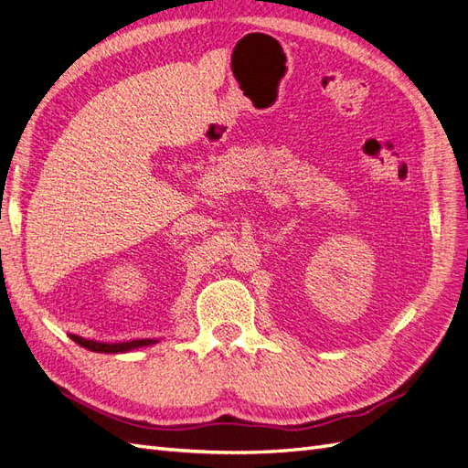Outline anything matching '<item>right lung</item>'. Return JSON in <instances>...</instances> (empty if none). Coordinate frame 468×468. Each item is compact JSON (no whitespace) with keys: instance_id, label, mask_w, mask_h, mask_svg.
Wrapping results in <instances>:
<instances>
[{"instance_id":"obj_1","label":"right lung","mask_w":468,"mask_h":468,"mask_svg":"<svg viewBox=\"0 0 468 468\" xmlns=\"http://www.w3.org/2000/svg\"><path fill=\"white\" fill-rule=\"evenodd\" d=\"M70 338H73L79 346L92 352H104V354H118V352H128V350H134L140 348V346H150L155 340H130V342H114V344H106V342H94V340H87V338H80L75 336V334H70Z\"/></svg>"}]
</instances>
